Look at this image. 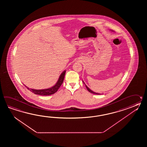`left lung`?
Listing matches in <instances>:
<instances>
[{"mask_svg": "<svg viewBox=\"0 0 147 147\" xmlns=\"http://www.w3.org/2000/svg\"><path fill=\"white\" fill-rule=\"evenodd\" d=\"M83 82H84V81H83ZM85 84V86H86V88L87 89V90H88V91H89V92H91V93H92V94H99V93H96V92H94L93 91L91 90L90 89H89V88L86 85V84Z\"/></svg>", "mask_w": 147, "mask_h": 147, "instance_id": "8db88e82", "label": "left lung"}]
</instances>
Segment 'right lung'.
Listing matches in <instances>:
<instances>
[{"instance_id":"right-lung-1","label":"right lung","mask_w":147,"mask_h":147,"mask_svg":"<svg viewBox=\"0 0 147 147\" xmlns=\"http://www.w3.org/2000/svg\"><path fill=\"white\" fill-rule=\"evenodd\" d=\"M66 74V70L63 71V73L60 76L59 78L58 79V80L56 84L53 86V87L48 88V89H41V90H36V89H29V88H27V89L33 92L34 94H39V95H41V96H49L53 94H55L56 92L58 90L61 85L63 84L65 75Z\"/></svg>"}]
</instances>
